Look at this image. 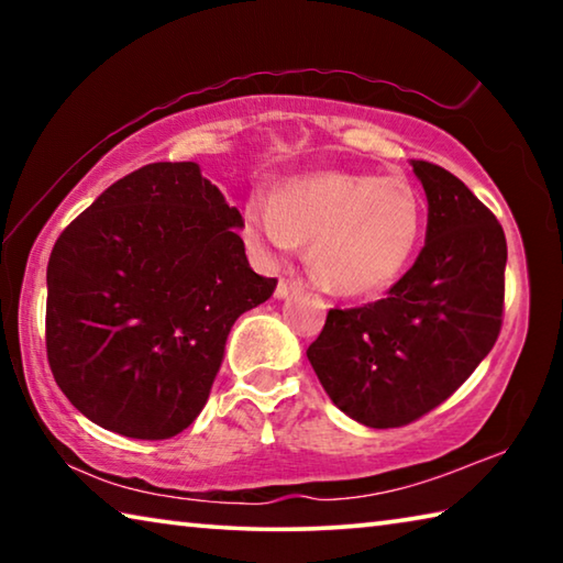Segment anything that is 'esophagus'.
I'll return each mask as SVG.
<instances>
[{
	"label": "esophagus",
	"mask_w": 563,
	"mask_h": 563,
	"mask_svg": "<svg viewBox=\"0 0 563 563\" xmlns=\"http://www.w3.org/2000/svg\"><path fill=\"white\" fill-rule=\"evenodd\" d=\"M300 288H302V283H300V280L280 278V280H278V288H275V295H278V298H285V295H290V292L300 290Z\"/></svg>",
	"instance_id": "1"
}]
</instances>
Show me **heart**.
Segmentation results:
<instances>
[{
  "label": "heart",
  "instance_id": "heart-1",
  "mask_svg": "<svg viewBox=\"0 0 563 563\" xmlns=\"http://www.w3.org/2000/svg\"><path fill=\"white\" fill-rule=\"evenodd\" d=\"M424 211L405 178L328 170L292 178L278 198L255 196L245 238L263 258H283L312 241V268L332 292L373 295L407 268Z\"/></svg>",
  "mask_w": 563,
  "mask_h": 563
}]
</instances>
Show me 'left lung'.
Returning a JSON list of instances; mask_svg holds the SVG:
<instances>
[{
  "label": "left lung",
  "mask_w": 563,
  "mask_h": 563,
  "mask_svg": "<svg viewBox=\"0 0 563 563\" xmlns=\"http://www.w3.org/2000/svg\"><path fill=\"white\" fill-rule=\"evenodd\" d=\"M430 213L417 261L387 298L332 308L308 360L335 407L373 430L452 397L489 355L504 318L507 238L460 178L412 161Z\"/></svg>",
  "instance_id": "obj_1"
}]
</instances>
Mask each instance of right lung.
I'll return each instance as SVG.
<instances>
[{
	"label": "right lung",
	"instance_id": "obj_1",
	"mask_svg": "<svg viewBox=\"0 0 563 563\" xmlns=\"http://www.w3.org/2000/svg\"><path fill=\"white\" fill-rule=\"evenodd\" d=\"M243 218L190 161L123 176L56 238L46 357L84 417L168 440L201 415L225 340L275 278L245 258Z\"/></svg>",
	"mask_w": 563,
	"mask_h": 563
}]
</instances>
